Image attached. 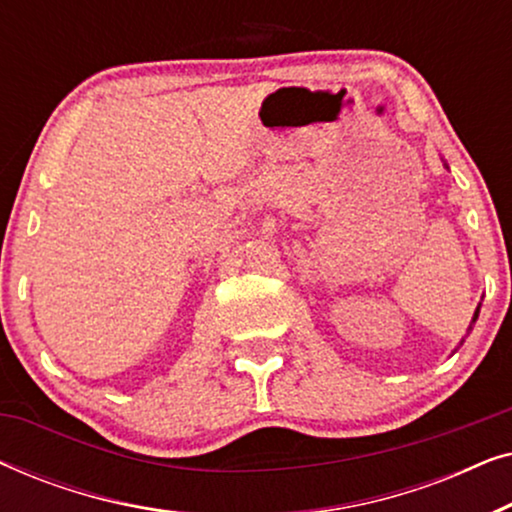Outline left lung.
I'll use <instances>...</instances> for the list:
<instances>
[{
	"label": "left lung",
	"instance_id": "8db88e82",
	"mask_svg": "<svg viewBox=\"0 0 512 512\" xmlns=\"http://www.w3.org/2000/svg\"><path fill=\"white\" fill-rule=\"evenodd\" d=\"M478 314H480V307H478V310H475V314H473V321H475V319H478Z\"/></svg>",
	"mask_w": 512,
	"mask_h": 512
}]
</instances>
